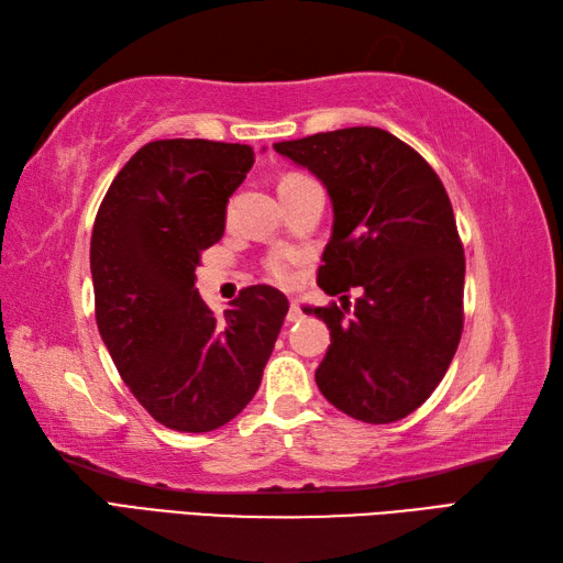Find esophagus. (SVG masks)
Returning <instances> with one entry per match:
<instances>
[{"label":"esophagus","instance_id":"1","mask_svg":"<svg viewBox=\"0 0 563 563\" xmlns=\"http://www.w3.org/2000/svg\"><path fill=\"white\" fill-rule=\"evenodd\" d=\"M305 314H302V309H300V305H297L295 300L290 302V312H288V321H300Z\"/></svg>","mask_w":563,"mask_h":563}]
</instances>
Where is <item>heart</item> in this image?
I'll list each match as a JSON object with an SVG mask.
<instances>
[{"label": "heart", "mask_w": 563, "mask_h": 563, "mask_svg": "<svg viewBox=\"0 0 563 563\" xmlns=\"http://www.w3.org/2000/svg\"><path fill=\"white\" fill-rule=\"evenodd\" d=\"M297 178H305V176H300V174H288V176H283L280 184L297 181ZM268 271H271L273 278L288 280V278H290V256H273L271 263H268Z\"/></svg>", "instance_id": "1"}]
</instances>
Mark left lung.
<instances>
[{
  "mask_svg": "<svg viewBox=\"0 0 563 563\" xmlns=\"http://www.w3.org/2000/svg\"><path fill=\"white\" fill-rule=\"evenodd\" d=\"M273 150L312 172L333 206L317 283L343 305L305 307L331 331L317 387L357 421H399L440 385L462 336L464 249L448 190L421 154L379 128ZM351 287L362 290L353 313Z\"/></svg>",
  "mask_w": 563,
  "mask_h": 563,
  "instance_id": "obj_1",
  "label": "left lung"
}]
</instances>
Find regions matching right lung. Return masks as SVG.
<instances>
[{
	"mask_svg": "<svg viewBox=\"0 0 563 563\" xmlns=\"http://www.w3.org/2000/svg\"><path fill=\"white\" fill-rule=\"evenodd\" d=\"M251 166L249 145L150 142L118 172L93 222L101 339L147 413L181 433L242 413L290 307L280 290L251 285L218 319L196 290L200 254L222 239L227 202Z\"/></svg>",
	"mask_w": 563,
	"mask_h": 563,
	"instance_id": "1",
	"label": "right lung"
}]
</instances>
